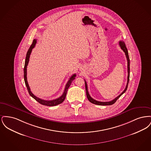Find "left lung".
<instances>
[{"label": "left lung", "instance_id": "1", "mask_svg": "<svg viewBox=\"0 0 151 151\" xmlns=\"http://www.w3.org/2000/svg\"><path fill=\"white\" fill-rule=\"evenodd\" d=\"M119 45L121 48L122 50L125 53V55H126V57L127 58V72H128V76H127V85L126 86V88L124 89V90L122 92V93L120 94L118 96H117L115 99H114V100H113L112 101H109V102H101V101H98L95 100H94L93 99H92L91 96L89 95V92H88V86H87V84H86V82L85 81V85H86V97L88 99V100L91 103L94 104H96V105H102V106H105V105H113L116 102V101L121 96H122L123 94L124 93L127 89V87H128V84H129V53H128V51L127 49L126 48V45L124 42L123 41H120L119 42Z\"/></svg>", "mask_w": 151, "mask_h": 151}]
</instances>
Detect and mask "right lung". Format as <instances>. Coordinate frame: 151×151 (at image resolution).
Masks as SVG:
<instances>
[{
    "mask_svg": "<svg viewBox=\"0 0 151 151\" xmlns=\"http://www.w3.org/2000/svg\"><path fill=\"white\" fill-rule=\"evenodd\" d=\"M36 43H37V40L35 39L32 42V44L31 45V46H30L28 51L27 53V55H26V58H25V65H24V81H25V85L27 88L28 91L29 92V94L30 96H32L34 99H35L37 102H38L40 104L43 105H46V106H56L60 104H61L62 102H63V101L65 100V96H66V94L67 92L68 91V88L70 86L72 81L75 79L76 77V74H73L71 77L70 78L69 80L68 81V82L67 83L65 86V91L63 94L59 97V98H58L57 99L53 100H42L37 97H36V96H35L32 93V92L30 91V89L29 87L28 83V81H27V65H28L29 61V58H30V55L31 54V52L32 51V49L34 48V47L35 46Z\"/></svg>",
    "mask_w": 151,
    "mask_h": 151,
    "instance_id": "right-lung-1",
    "label": "right lung"
}]
</instances>
